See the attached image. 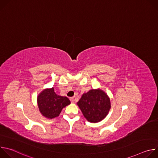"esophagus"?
Here are the masks:
<instances>
[{
    "mask_svg": "<svg viewBox=\"0 0 158 158\" xmlns=\"http://www.w3.org/2000/svg\"><path fill=\"white\" fill-rule=\"evenodd\" d=\"M70 101H71V103H74V97L73 98H70Z\"/></svg>",
    "mask_w": 158,
    "mask_h": 158,
    "instance_id": "obj_1",
    "label": "esophagus"
}]
</instances>
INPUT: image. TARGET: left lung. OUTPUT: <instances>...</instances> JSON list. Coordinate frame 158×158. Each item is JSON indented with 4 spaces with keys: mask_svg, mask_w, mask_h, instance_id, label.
Returning <instances> with one entry per match:
<instances>
[{
    "mask_svg": "<svg viewBox=\"0 0 158 158\" xmlns=\"http://www.w3.org/2000/svg\"><path fill=\"white\" fill-rule=\"evenodd\" d=\"M84 116L91 123L102 121L110 107L109 98L102 90L93 89L84 93L77 102Z\"/></svg>",
    "mask_w": 158,
    "mask_h": 158,
    "instance_id": "8db88e82",
    "label": "left lung"
}]
</instances>
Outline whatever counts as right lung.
Here are the masks:
<instances>
[{"label": "right lung", "mask_w": 158, "mask_h": 158, "mask_svg": "<svg viewBox=\"0 0 158 158\" xmlns=\"http://www.w3.org/2000/svg\"><path fill=\"white\" fill-rule=\"evenodd\" d=\"M37 103L41 114L47 118L57 117L62 109L71 102L67 97L59 96L54 92V88L43 91L37 98Z\"/></svg>", "instance_id": "obj_1"}]
</instances>
